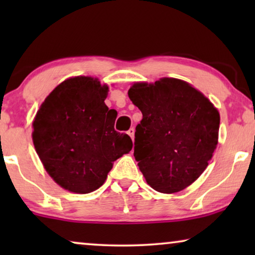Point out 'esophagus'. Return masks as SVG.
<instances>
[{
    "label": "esophagus",
    "mask_w": 255,
    "mask_h": 255,
    "mask_svg": "<svg viewBox=\"0 0 255 255\" xmlns=\"http://www.w3.org/2000/svg\"><path fill=\"white\" fill-rule=\"evenodd\" d=\"M128 134L130 135V137L133 139L134 138V128H128Z\"/></svg>",
    "instance_id": "1"
}]
</instances>
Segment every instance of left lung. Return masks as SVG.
I'll return each instance as SVG.
<instances>
[{"mask_svg":"<svg viewBox=\"0 0 255 255\" xmlns=\"http://www.w3.org/2000/svg\"><path fill=\"white\" fill-rule=\"evenodd\" d=\"M128 94L142 114L133 155L146 182L163 194L183 190L212 158L218 144V110L189 83L174 78L137 82Z\"/></svg>","mask_w":255,"mask_h":255,"instance_id":"left-lung-1","label":"left lung"}]
</instances>
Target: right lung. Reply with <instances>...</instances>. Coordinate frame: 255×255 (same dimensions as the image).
Here are the masks:
<instances>
[{
  "label": "right lung",
  "mask_w": 255,
  "mask_h": 255,
  "mask_svg": "<svg viewBox=\"0 0 255 255\" xmlns=\"http://www.w3.org/2000/svg\"><path fill=\"white\" fill-rule=\"evenodd\" d=\"M109 87L76 76L55 87L33 121L32 140L52 179L66 190L88 194L107 180L114 161L132 149L127 133L115 130L106 106Z\"/></svg>",
  "instance_id": "1"
}]
</instances>
